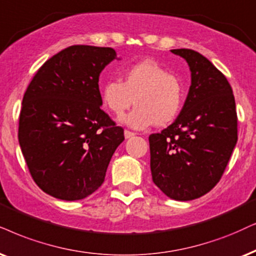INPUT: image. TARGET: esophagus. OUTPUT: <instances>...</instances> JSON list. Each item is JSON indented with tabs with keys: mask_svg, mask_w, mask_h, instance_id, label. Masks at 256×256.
Masks as SVG:
<instances>
[{
	"mask_svg": "<svg viewBox=\"0 0 256 256\" xmlns=\"http://www.w3.org/2000/svg\"><path fill=\"white\" fill-rule=\"evenodd\" d=\"M124 136H125V138H126V139H128V138L134 137V132L128 131V130H125V131H124Z\"/></svg>",
	"mask_w": 256,
	"mask_h": 256,
	"instance_id": "34e87169",
	"label": "esophagus"
}]
</instances>
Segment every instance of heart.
Instances as JSON below:
<instances>
[{
    "label": "heart",
    "instance_id": "obj_1",
    "mask_svg": "<svg viewBox=\"0 0 256 256\" xmlns=\"http://www.w3.org/2000/svg\"><path fill=\"white\" fill-rule=\"evenodd\" d=\"M102 104L113 114L122 116L134 104L136 108L122 122L136 130L148 126H166L178 117L183 106L184 90L180 78L152 60H143L126 67L122 82H106L100 90Z\"/></svg>",
    "mask_w": 256,
    "mask_h": 256
}]
</instances>
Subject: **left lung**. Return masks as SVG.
<instances>
[{"label":"left lung","mask_w":256,"mask_h":256,"mask_svg":"<svg viewBox=\"0 0 256 256\" xmlns=\"http://www.w3.org/2000/svg\"><path fill=\"white\" fill-rule=\"evenodd\" d=\"M192 70V86L172 124L152 134V180L170 198L190 200L220 182L238 142V114L230 84L192 50H171Z\"/></svg>","instance_id":"obj_1"}]
</instances>
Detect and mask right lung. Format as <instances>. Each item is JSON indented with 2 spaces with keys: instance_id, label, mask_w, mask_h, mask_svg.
Listing matches in <instances>:
<instances>
[{
  "instance_id": "add662e5",
  "label": "right lung",
  "mask_w": 256,
  "mask_h": 256,
  "mask_svg": "<svg viewBox=\"0 0 256 256\" xmlns=\"http://www.w3.org/2000/svg\"><path fill=\"white\" fill-rule=\"evenodd\" d=\"M117 54L76 44L50 58L29 82L18 119V143L42 192L82 200L102 186L124 130L100 108L99 76Z\"/></svg>"
}]
</instances>
